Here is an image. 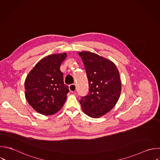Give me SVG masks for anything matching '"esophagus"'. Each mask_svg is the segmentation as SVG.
Wrapping results in <instances>:
<instances>
[{"instance_id":"1","label":"esophagus","mask_w":160,"mask_h":160,"mask_svg":"<svg viewBox=\"0 0 160 160\" xmlns=\"http://www.w3.org/2000/svg\"><path fill=\"white\" fill-rule=\"evenodd\" d=\"M69 88L70 91L72 92H74L76 91V84H70Z\"/></svg>"}]
</instances>
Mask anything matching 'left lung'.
<instances>
[{
	"instance_id": "8db88e82",
	"label": "left lung",
	"mask_w": 160,
	"mask_h": 160,
	"mask_svg": "<svg viewBox=\"0 0 160 160\" xmlns=\"http://www.w3.org/2000/svg\"><path fill=\"white\" fill-rule=\"evenodd\" d=\"M89 82V94L79 102L83 111L92 118H99L118 102L121 91L119 71L111 61L91 52H79Z\"/></svg>"
}]
</instances>
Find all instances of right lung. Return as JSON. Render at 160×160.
<instances>
[{"instance_id":"add662e5","label":"right lung","mask_w":160,"mask_h":160,"mask_svg":"<svg viewBox=\"0 0 160 160\" xmlns=\"http://www.w3.org/2000/svg\"><path fill=\"white\" fill-rule=\"evenodd\" d=\"M66 53L49 55L35 66L25 81V96L28 103L39 113L52 115L64 105L68 86L64 84L60 70Z\"/></svg>"}]
</instances>
